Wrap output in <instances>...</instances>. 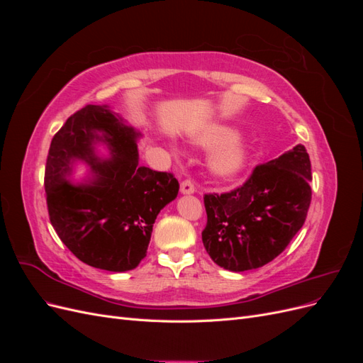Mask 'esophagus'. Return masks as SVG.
I'll list each match as a JSON object with an SVG mask.
<instances>
[{"label": "esophagus", "instance_id": "1", "mask_svg": "<svg viewBox=\"0 0 363 363\" xmlns=\"http://www.w3.org/2000/svg\"><path fill=\"white\" fill-rule=\"evenodd\" d=\"M180 192H182V194H194V192H195V184H194V182L189 180V179L183 180L182 184H180Z\"/></svg>", "mask_w": 363, "mask_h": 363}]
</instances>
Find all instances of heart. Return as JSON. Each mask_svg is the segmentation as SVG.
Wrapping results in <instances>:
<instances>
[{
    "label": "heart",
    "mask_w": 363,
    "mask_h": 363,
    "mask_svg": "<svg viewBox=\"0 0 363 363\" xmlns=\"http://www.w3.org/2000/svg\"><path fill=\"white\" fill-rule=\"evenodd\" d=\"M236 136V128L223 124H213L201 130L195 140L206 148H219L211 159V169L221 179H232L245 168L248 162V145L242 140H229ZM229 144L227 145L226 142Z\"/></svg>",
    "instance_id": "heart-1"
}]
</instances>
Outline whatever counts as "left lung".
Wrapping results in <instances>:
<instances>
[{"mask_svg":"<svg viewBox=\"0 0 363 363\" xmlns=\"http://www.w3.org/2000/svg\"><path fill=\"white\" fill-rule=\"evenodd\" d=\"M311 159L296 145L260 163L239 188L204 194L207 224L201 238L211 259L228 271L267 265L303 227L312 200Z\"/></svg>","mask_w":363,"mask_h":363,"instance_id":"1","label":"left lung"}]
</instances>
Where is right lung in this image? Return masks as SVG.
I'll use <instances>...</instances> for the list:
<instances>
[{
  "mask_svg": "<svg viewBox=\"0 0 363 363\" xmlns=\"http://www.w3.org/2000/svg\"><path fill=\"white\" fill-rule=\"evenodd\" d=\"M138 136L107 106L87 104L51 140L43 180L50 223L89 267L113 272L136 268L147 256L159 212L179 194L174 174L140 167ZM96 141L109 145L111 160L96 157ZM77 158L91 167L92 182L66 180Z\"/></svg>",
  "mask_w": 363,
  "mask_h": 363,
  "instance_id": "add662e5",
  "label": "right lung"
}]
</instances>
